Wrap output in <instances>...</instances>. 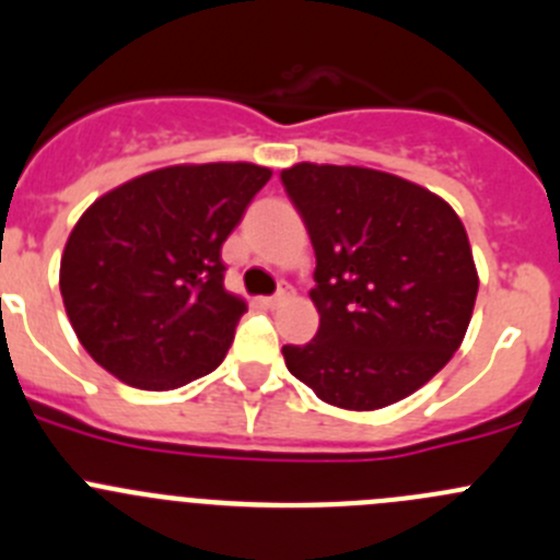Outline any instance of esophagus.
<instances>
[{
  "mask_svg": "<svg viewBox=\"0 0 560 560\" xmlns=\"http://www.w3.org/2000/svg\"><path fill=\"white\" fill-rule=\"evenodd\" d=\"M290 295H292V287H290V284H281V287H279V292H276V295L265 298V306L276 308V306H279V303H284L287 298H290Z\"/></svg>",
  "mask_w": 560,
  "mask_h": 560,
  "instance_id": "esophagus-1",
  "label": "esophagus"
}]
</instances>
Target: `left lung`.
Returning <instances> with one entry per match:
<instances>
[{"label": "left lung", "instance_id": "1", "mask_svg": "<svg viewBox=\"0 0 560 560\" xmlns=\"http://www.w3.org/2000/svg\"><path fill=\"white\" fill-rule=\"evenodd\" d=\"M287 197L312 237L319 330L284 345L323 401L377 410L430 383L459 350L479 273L468 232L438 194L363 166L295 164Z\"/></svg>", "mask_w": 560, "mask_h": 560}]
</instances>
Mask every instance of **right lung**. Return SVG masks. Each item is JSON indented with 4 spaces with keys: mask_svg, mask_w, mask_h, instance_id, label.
<instances>
[{
    "mask_svg": "<svg viewBox=\"0 0 560 560\" xmlns=\"http://www.w3.org/2000/svg\"><path fill=\"white\" fill-rule=\"evenodd\" d=\"M273 172L177 164L84 210L59 265L84 350L133 388L170 390L224 361L246 301L224 290L221 246Z\"/></svg>",
    "mask_w": 560,
    "mask_h": 560,
    "instance_id": "right-lung-1",
    "label": "right lung"
}]
</instances>
